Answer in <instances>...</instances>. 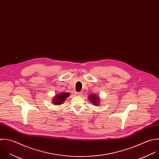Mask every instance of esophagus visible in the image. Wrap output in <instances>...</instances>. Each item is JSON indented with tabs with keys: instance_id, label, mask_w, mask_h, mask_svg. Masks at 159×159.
I'll use <instances>...</instances> for the list:
<instances>
[{
	"instance_id": "34e87169",
	"label": "esophagus",
	"mask_w": 159,
	"mask_h": 159,
	"mask_svg": "<svg viewBox=\"0 0 159 159\" xmlns=\"http://www.w3.org/2000/svg\"><path fill=\"white\" fill-rule=\"evenodd\" d=\"M77 95H82V92H77V93H76Z\"/></svg>"
}]
</instances>
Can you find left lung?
Segmentation results:
<instances>
[{"instance_id": "left-lung-1", "label": "left lung", "mask_w": 159, "mask_h": 159, "mask_svg": "<svg viewBox=\"0 0 159 159\" xmlns=\"http://www.w3.org/2000/svg\"><path fill=\"white\" fill-rule=\"evenodd\" d=\"M89 100L95 106H98L100 104V98L95 94H91L89 96Z\"/></svg>"}]
</instances>
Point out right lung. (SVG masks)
I'll return each mask as SVG.
<instances>
[{"mask_svg": "<svg viewBox=\"0 0 159 159\" xmlns=\"http://www.w3.org/2000/svg\"><path fill=\"white\" fill-rule=\"evenodd\" d=\"M70 95V94L68 92H63L62 93L56 94L54 98H52V103L56 105H61L63 104V103L65 102L66 99H67V97H69Z\"/></svg>", "mask_w": 159, "mask_h": 159, "instance_id": "1", "label": "right lung"}]
</instances>
